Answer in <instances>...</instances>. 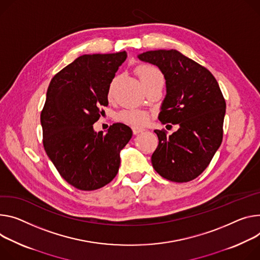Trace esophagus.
I'll list each match as a JSON object with an SVG mask.
<instances>
[{"label":"esophagus","instance_id":"34e87169","mask_svg":"<svg viewBox=\"0 0 260 260\" xmlns=\"http://www.w3.org/2000/svg\"><path fill=\"white\" fill-rule=\"evenodd\" d=\"M144 132V128H141V127H138V126H133V133L134 135H138L140 133Z\"/></svg>","mask_w":260,"mask_h":260}]
</instances>
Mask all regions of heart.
<instances>
[{"mask_svg":"<svg viewBox=\"0 0 260 260\" xmlns=\"http://www.w3.org/2000/svg\"><path fill=\"white\" fill-rule=\"evenodd\" d=\"M137 74L142 82L144 86L157 82V81H164V77L159 70L152 66V65H141L137 68ZM117 81V78H115L109 87L108 96L111 98L113 95V89L115 86V83ZM117 119L122 122L132 124L134 126H142L148 122L150 119V114L144 110H136V109H128L123 110L119 114L117 115Z\"/></svg>","mask_w":260,"mask_h":260,"instance_id":"b5f03b06","label":"heart"}]
</instances>
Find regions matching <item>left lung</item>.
<instances>
[{
	"label": "left lung",
	"instance_id": "left-lung-1",
	"mask_svg": "<svg viewBox=\"0 0 260 260\" xmlns=\"http://www.w3.org/2000/svg\"><path fill=\"white\" fill-rule=\"evenodd\" d=\"M138 58L157 66L166 80L159 121L179 125L170 136L154 131L158 145L151 156L152 166L168 180H193L222 143L226 103L219 84L208 69L176 50L149 51Z\"/></svg>",
	"mask_w": 260,
	"mask_h": 260
}]
</instances>
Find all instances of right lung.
Returning <instances> with one entry per match:
<instances>
[{"instance_id": "1", "label": "right lung", "mask_w": 260, "mask_h": 260, "mask_svg": "<svg viewBox=\"0 0 260 260\" xmlns=\"http://www.w3.org/2000/svg\"><path fill=\"white\" fill-rule=\"evenodd\" d=\"M126 57V52L80 56L55 75L46 92L40 115L44 150L60 175L79 190H98L113 180L120 151L133 136L123 123H114L106 134L93 129Z\"/></svg>"}]
</instances>
